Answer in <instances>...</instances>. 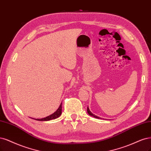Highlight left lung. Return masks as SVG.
Segmentation results:
<instances>
[{"label": "left lung", "mask_w": 151, "mask_h": 151, "mask_svg": "<svg viewBox=\"0 0 151 151\" xmlns=\"http://www.w3.org/2000/svg\"><path fill=\"white\" fill-rule=\"evenodd\" d=\"M87 113L89 114L90 116H92V117H95V118H97V119H100V117H97V116H95L94 114H93L91 111H90V110H89V107H87Z\"/></svg>", "instance_id": "8db88e82"}]
</instances>
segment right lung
<instances>
[{
  "label": "right lung",
  "instance_id": "add662e5",
  "mask_svg": "<svg viewBox=\"0 0 151 151\" xmlns=\"http://www.w3.org/2000/svg\"><path fill=\"white\" fill-rule=\"evenodd\" d=\"M62 114V103L60 104V105L59 106V107L58 108V110H57L54 113H53L51 115L42 118V119H34V118H32L33 119H35L36 121H50L52 120V119H55L56 118L59 117Z\"/></svg>",
  "mask_w": 151,
  "mask_h": 151
}]
</instances>
